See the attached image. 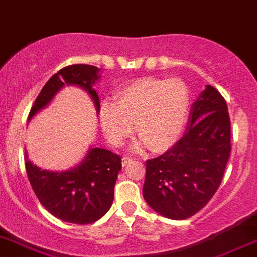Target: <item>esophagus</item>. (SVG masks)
I'll list each match as a JSON object with an SVG mask.
<instances>
[{"mask_svg":"<svg viewBox=\"0 0 257 257\" xmlns=\"http://www.w3.org/2000/svg\"><path fill=\"white\" fill-rule=\"evenodd\" d=\"M134 160V158H131V156H123V158H122V165H123V167H126L127 164L128 163H131V161Z\"/></svg>","mask_w":257,"mask_h":257,"instance_id":"1","label":"esophagus"}]
</instances>
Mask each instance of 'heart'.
I'll list each match as a JSON object with an SVG mask.
<instances>
[{
    "label": "heart",
    "instance_id": "1",
    "mask_svg": "<svg viewBox=\"0 0 257 257\" xmlns=\"http://www.w3.org/2000/svg\"><path fill=\"white\" fill-rule=\"evenodd\" d=\"M99 109L106 138L121 145L134 131L149 150L164 153L178 141L188 113L185 85L177 79L143 77L117 88Z\"/></svg>",
    "mask_w": 257,
    "mask_h": 257
}]
</instances>
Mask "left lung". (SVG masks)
<instances>
[{"mask_svg": "<svg viewBox=\"0 0 257 257\" xmlns=\"http://www.w3.org/2000/svg\"><path fill=\"white\" fill-rule=\"evenodd\" d=\"M231 154L226 99L207 85L192 107L189 126L173 148L146 161L143 194L161 216L187 219L218 189Z\"/></svg>", "mask_w": 257, "mask_h": 257, "instance_id": "left-lung-1", "label": "left lung"}]
</instances>
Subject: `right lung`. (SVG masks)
I'll list each match as a JSON object with an SVG mask.
<instances>
[{"mask_svg": "<svg viewBox=\"0 0 257 257\" xmlns=\"http://www.w3.org/2000/svg\"><path fill=\"white\" fill-rule=\"evenodd\" d=\"M99 69L93 65L73 64L64 67L46 82L36 97L29 119L46 106L64 85H79L92 97L97 111L99 98L92 85L98 79ZM29 180L44 208L54 217L75 224L98 221L111 208L114 184L121 170V156L101 148H92L74 169L49 172L29 160L25 151Z\"/></svg>", "mask_w": 257, "mask_h": 257, "instance_id": "1", "label": "right lung"}]
</instances>
